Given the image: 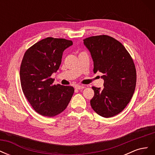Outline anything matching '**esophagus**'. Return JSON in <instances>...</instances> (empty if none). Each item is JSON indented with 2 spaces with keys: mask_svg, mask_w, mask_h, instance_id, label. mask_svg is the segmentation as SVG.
<instances>
[{
  "mask_svg": "<svg viewBox=\"0 0 155 155\" xmlns=\"http://www.w3.org/2000/svg\"><path fill=\"white\" fill-rule=\"evenodd\" d=\"M75 88H76V89H78V90H80V89H83L85 88V87H84L83 85H76L75 86Z\"/></svg>",
  "mask_w": 155,
  "mask_h": 155,
  "instance_id": "obj_1",
  "label": "esophagus"
}]
</instances>
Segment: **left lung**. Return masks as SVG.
<instances>
[{
    "instance_id": "left-lung-1",
    "label": "left lung",
    "mask_w": 155,
    "mask_h": 155,
    "mask_svg": "<svg viewBox=\"0 0 155 155\" xmlns=\"http://www.w3.org/2000/svg\"><path fill=\"white\" fill-rule=\"evenodd\" d=\"M94 62V73L104 74V88L93 87L94 96L91 100L97 114L110 118L127 105L134 92L137 72L134 63L124 46L113 37L103 35L83 40Z\"/></svg>"
}]
</instances>
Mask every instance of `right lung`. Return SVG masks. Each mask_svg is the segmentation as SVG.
<instances>
[{
	"label": "right lung",
	"mask_w": 155,
	"mask_h": 155,
	"mask_svg": "<svg viewBox=\"0 0 155 155\" xmlns=\"http://www.w3.org/2000/svg\"><path fill=\"white\" fill-rule=\"evenodd\" d=\"M72 41L47 37L28 49L22 60L20 80L23 93L37 113L53 117L62 112L71 100L74 88L53 85L51 74L58 71L63 51Z\"/></svg>",
	"instance_id": "add662e5"
}]
</instances>
